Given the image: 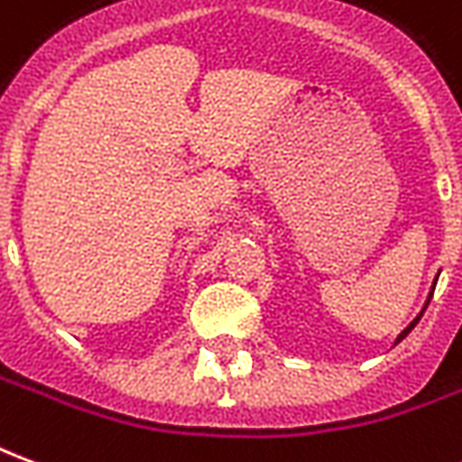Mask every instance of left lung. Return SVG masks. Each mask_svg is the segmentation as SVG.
I'll use <instances>...</instances> for the list:
<instances>
[{"mask_svg": "<svg viewBox=\"0 0 462 462\" xmlns=\"http://www.w3.org/2000/svg\"><path fill=\"white\" fill-rule=\"evenodd\" d=\"M436 282H438V280H436ZM436 282H433V287H430V294H428V300H426V307H428V304H430V300H433V290H436ZM426 307H423V310H420V314H418L416 319H413V321H411V324H408L406 329H403V331H401V334H398L396 344H398V341H403V339H406L408 334H411V329H413V327H416L418 321H420V317H423V311H426Z\"/></svg>", "mask_w": 462, "mask_h": 462, "instance_id": "8db88e82", "label": "left lung"}]
</instances>
